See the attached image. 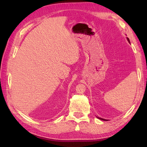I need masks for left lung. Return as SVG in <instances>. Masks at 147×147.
Masks as SVG:
<instances>
[{"instance_id":"left-lung-1","label":"left lung","mask_w":147,"mask_h":147,"mask_svg":"<svg viewBox=\"0 0 147 147\" xmlns=\"http://www.w3.org/2000/svg\"><path fill=\"white\" fill-rule=\"evenodd\" d=\"M127 40L128 41L129 43H130V40H129V39L127 38ZM99 119H100V120H102V121H107L106 119H102V118H100V117H98Z\"/></svg>"}]
</instances>
